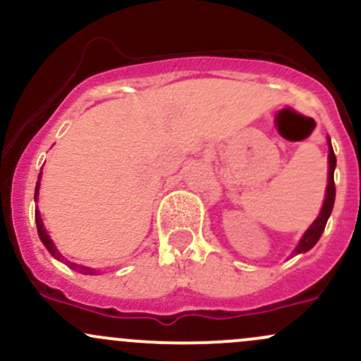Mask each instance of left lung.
I'll return each mask as SVG.
<instances>
[{"label":"left lung","instance_id":"obj_1","mask_svg":"<svg viewBox=\"0 0 361 361\" xmlns=\"http://www.w3.org/2000/svg\"><path fill=\"white\" fill-rule=\"evenodd\" d=\"M334 169H336V154H334V149H332L331 139H329V184H327V195H325L324 207H322L320 215L317 216L315 222H313L308 231L305 232V235L301 238V241L296 246V250L293 251V255H300V253H305V251L312 250V247L317 244V241L320 239L322 232H324L325 224H327L329 216H331L332 207H334V200H336Z\"/></svg>","mask_w":361,"mask_h":361}]
</instances>
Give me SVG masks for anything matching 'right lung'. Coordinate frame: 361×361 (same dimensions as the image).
<instances>
[{"mask_svg": "<svg viewBox=\"0 0 361 361\" xmlns=\"http://www.w3.org/2000/svg\"><path fill=\"white\" fill-rule=\"evenodd\" d=\"M39 179H41V173H39ZM37 192H39V182H37V184H36V192H34V197H36V200H37ZM36 224H37V234H39L41 241H42V244H44V246H46V250H48L49 253L53 255V257L60 259V258H61V255L58 253V250H56V247H55V244H53L51 239H49V235L46 234V231H44V226H42V220H41V215H39V212H37V208H36ZM71 267H72V269H80V272H86V274H94V270H91V269H86V267H77V265H73V263H71Z\"/></svg>", "mask_w": 361, "mask_h": 361, "instance_id": "obj_1", "label": "right lung"}]
</instances>
